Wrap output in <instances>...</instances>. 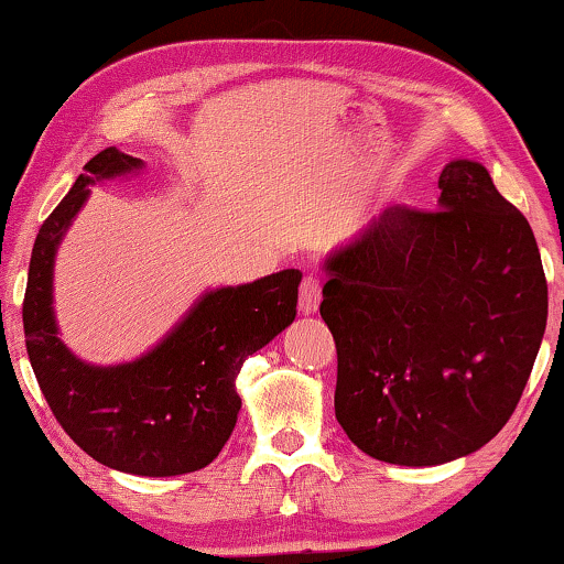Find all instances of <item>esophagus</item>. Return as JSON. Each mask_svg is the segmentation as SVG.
<instances>
[{
  "mask_svg": "<svg viewBox=\"0 0 564 564\" xmlns=\"http://www.w3.org/2000/svg\"><path fill=\"white\" fill-rule=\"evenodd\" d=\"M321 290L323 282L318 274H307L303 284H300V311L303 313H315L321 305Z\"/></svg>",
  "mask_w": 564,
  "mask_h": 564,
  "instance_id": "esophagus-1",
  "label": "esophagus"
}]
</instances>
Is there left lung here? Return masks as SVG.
<instances>
[{"label":"left lung","mask_w":564,"mask_h":564,"mask_svg":"<svg viewBox=\"0 0 564 564\" xmlns=\"http://www.w3.org/2000/svg\"><path fill=\"white\" fill-rule=\"evenodd\" d=\"M438 189V210L390 207L323 264L336 421L390 465H444L488 444L546 326L536 238L488 169L449 161Z\"/></svg>","instance_id":"8db88e82"}]
</instances>
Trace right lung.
I'll list each match as a JSON object with an SVG mask.
<instances>
[{"label":"right lung","instance_id":"1","mask_svg":"<svg viewBox=\"0 0 564 564\" xmlns=\"http://www.w3.org/2000/svg\"><path fill=\"white\" fill-rule=\"evenodd\" d=\"M141 166L115 145L87 161V174L37 230L22 326L37 384L66 434L105 467L172 477L203 469L226 446L241 411L236 377L253 351L295 321L303 274L282 269L205 292L164 341L128 365L95 367L74 357L53 318V259L89 184Z\"/></svg>","mask_w":564,"mask_h":564}]
</instances>
